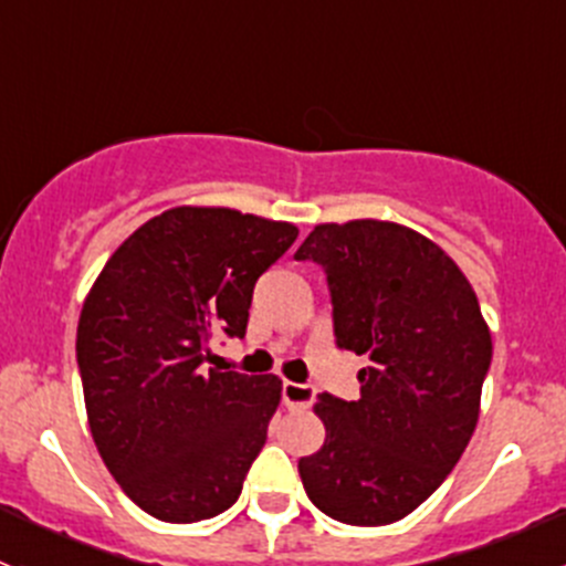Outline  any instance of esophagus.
I'll return each mask as SVG.
<instances>
[{
  "label": "esophagus",
  "instance_id": "obj_1",
  "mask_svg": "<svg viewBox=\"0 0 566 566\" xmlns=\"http://www.w3.org/2000/svg\"><path fill=\"white\" fill-rule=\"evenodd\" d=\"M282 399H284V405H287V408L304 410V408H310L312 402H315V386H310V384H290V380H284Z\"/></svg>",
  "mask_w": 566,
  "mask_h": 566
}]
</instances>
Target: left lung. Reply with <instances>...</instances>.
<instances>
[{
	"mask_svg": "<svg viewBox=\"0 0 566 566\" xmlns=\"http://www.w3.org/2000/svg\"><path fill=\"white\" fill-rule=\"evenodd\" d=\"M295 260L325 271L336 347L367 356L356 402L323 391L325 443L298 473L319 512L386 526L430 499L479 419L493 342L462 271L391 221L319 224Z\"/></svg>",
	"mask_w": 566,
	"mask_h": 566,
	"instance_id": "8db88e82",
	"label": "left lung"
}]
</instances>
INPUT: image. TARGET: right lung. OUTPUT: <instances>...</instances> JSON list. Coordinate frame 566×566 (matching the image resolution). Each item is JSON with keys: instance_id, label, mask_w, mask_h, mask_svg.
Wrapping results in <instances>:
<instances>
[{"instance_id": "1", "label": "right lung", "mask_w": 566, "mask_h": 566, "mask_svg": "<svg viewBox=\"0 0 566 566\" xmlns=\"http://www.w3.org/2000/svg\"><path fill=\"white\" fill-rule=\"evenodd\" d=\"M298 230L230 208H172L142 224L84 301L76 361L90 430L136 506L197 523L238 501L282 380L219 373L216 336H247L254 284Z\"/></svg>"}]
</instances>
